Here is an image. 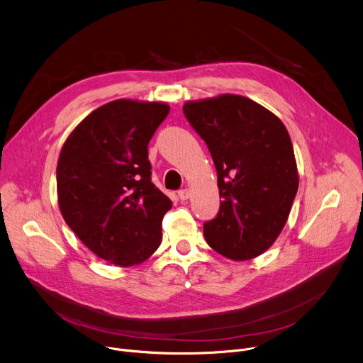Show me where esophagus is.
<instances>
[{
  "instance_id": "esophagus-1",
  "label": "esophagus",
  "mask_w": 363,
  "mask_h": 363,
  "mask_svg": "<svg viewBox=\"0 0 363 363\" xmlns=\"http://www.w3.org/2000/svg\"><path fill=\"white\" fill-rule=\"evenodd\" d=\"M178 196H179V200H181V201L188 200V199H189V189H186V188L179 189V191H178Z\"/></svg>"
}]
</instances>
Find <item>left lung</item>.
<instances>
[{
  "label": "left lung",
  "mask_w": 363,
  "mask_h": 363,
  "mask_svg": "<svg viewBox=\"0 0 363 363\" xmlns=\"http://www.w3.org/2000/svg\"><path fill=\"white\" fill-rule=\"evenodd\" d=\"M182 111L217 169L221 203L217 216L204 223L206 242L233 260L263 253L281 233L298 189L285 125L240 95L186 103Z\"/></svg>",
  "instance_id": "left-lung-1"
}]
</instances>
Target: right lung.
Wrapping results in <instances>:
<instances>
[{
	"mask_svg": "<svg viewBox=\"0 0 363 363\" xmlns=\"http://www.w3.org/2000/svg\"><path fill=\"white\" fill-rule=\"evenodd\" d=\"M168 113L160 103L111 101L84 118L60 150V213L89 250L114 265H138L162 242L172 201L152 184L147 145Z\"/></svg>",
	"mask_w": 363,
	"mask_h": 363,
	"instance_id": "obj_1",
	"label": "right lung"
}]
</instances>
